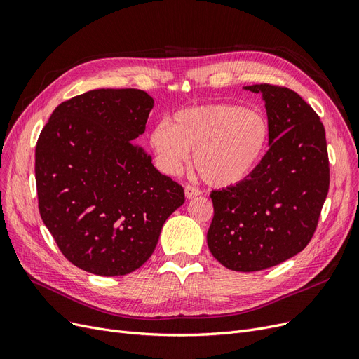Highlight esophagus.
<instances>
[{
  "label": "esophagus",
  "mask_w": 359,
  "mask_h": 359,
  "mask_svg": "<svg viewBox=\"0 0 359 359\" xmlns=\"http://www.w3.org/2000/svg\"><path fill=\"white\" fill-rule=\"evenodd\" d=\"M200 194H201V191L198 188H194V187H191V184H187V187H184V196H187L188 200L195 198V196H198Z\"/></svg>",
  "instance_id": "1"
}]
</instances>
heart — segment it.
<instances>
[{
  "label": "heart",
  "mask_w": 359,
  "mask_h": 359,
  "mask_svg": "<svg viewBox=\"0 0 359 359\" xmlns=\"http://www.w3.org/2000/svg\"><path fill=\"white\" fill-rule=\"evenodd\" d=\"M271 143L264 113L240 104H205L176 111L150 133L159 168L176 176L192 154L194 168L213 188H229L249 179Z\"/></svg>",
  "instance_id": "heart-1"
}]
</instances>
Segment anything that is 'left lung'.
I'll list each match as a JSON object with an SVG mask.
<instances>
[{
  "mask_svg": "<svg viewBox=\"0 0 359 359\" xmlns=\"http://www.w3.org/2000/svg\"><path fill=\"white\" fill-rule=\"evenodd\" d=\"M243 89L261 94L271 143L249 179L212 192L207 245L224 267L249 273L307 246L328 194L330 164L323 125L297 92L267 83Z\"/></svg>",
  "mask_w": 359,
  "mask_h": 359,
  "instance_id": "obj_1",
  "label": "left lung"
}]
</instances>
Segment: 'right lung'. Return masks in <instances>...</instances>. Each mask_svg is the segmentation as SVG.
Segmentation results:
<instances>
[{
    "mask_svg": "<svg viewBox=\"0 0 359 359\" xmlns=\"http://www.w3.org/2000/svg\"><path fill=\"white\" fill-rule=\"evenodd\" d=\"M154 98L95 89L61 102L36 147L39 209L62 255L97 276H123L152 255L183 188L154 167L135 138Z\"/></svg>",
    "mask_w": 359,
    "mask_h": 359,
    "instance_id": "add662e5",
    "label": "right lung"
}]
</instances>
